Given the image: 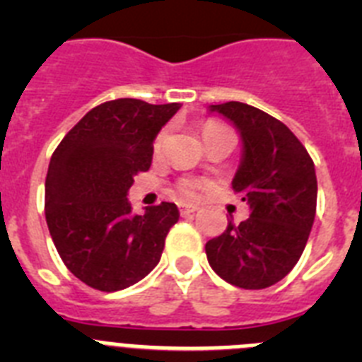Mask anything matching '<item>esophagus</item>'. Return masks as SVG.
<instances>
[{"label": "esophagus", "instance_id": "34e87169", "mask_svg": "<svg viewBox=\"0 0 362 362\" xmlns=\"http://www.w3.org/2000/svg\"><path fill=\"white\" fill-rule=\"evenodd\" d=\"M199 210V206L197 204H179V212H181V216H188V214H194Z\"/></svg>", "mask_w": 362, "mask_h": 362}]
</instances>
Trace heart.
Segmentation results:
<instances>
[{"instance_id":"heart-1","label":"heart","mask_w":362,"mask_h":362,"mask_svg":"<svg viewBox=\"0 0 362 362\" xmlns=\"http://www.w3.org/2000/svg\"><path fill=\"white\" fill-rule=\"evenodd\" d=\"M219 129H225V127L209 124V127H204V132H210V130H219ZM165 137H166V130H163V132L156 137V141H153V150H156V152H159V150H161L163 143H165ZM179 192H181L185 197H196L197 192H199V183H197L196 179H183V181L179 183Z\"/></svg>"}]
</instances>
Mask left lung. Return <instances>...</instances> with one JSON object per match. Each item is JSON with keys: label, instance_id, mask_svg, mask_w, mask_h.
Masks as SVG:
<instances>
[{"label": "left lung", "instance_id": "left-lung-1", "mask_svg": "<svg viewBox=\"0 0 362 362\" xmlns=\"http://www.w3.org/2000/svg\"><path fill=\"white\" fill-rule=\"evenodd\" d=\"M238 129L243 141L232 188L250 217L206 243L221 279L246 290L268 288L288 276L308 241L317 206L315 166L292 130L267 112L239 101L210 105Z\"/></svg>", "mask_w": 362, "mask_h": 362}]
</instances>
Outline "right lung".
<instances>
[{"label": "right lung", "mask_w": 362, "mask_h": 362, "mask_svg": "<svg viewBox=\"0 0 362 362\" xmlns=\"http://www.w3.org/2000/svg\"><path fill=\"white\" fill-rule=\"evenodd\" d=\"M179 103L114 99L92 108L52 153L45 216L52 241L74 276L101 292L129 288L161 259L177 223L174 203L132 214L134 177L152 165L153 139Z\"/></svg>", "instance_id": "obj_1"}]
</instances>
